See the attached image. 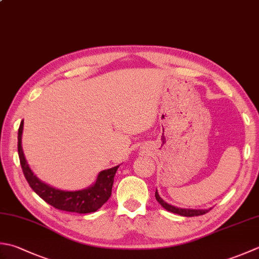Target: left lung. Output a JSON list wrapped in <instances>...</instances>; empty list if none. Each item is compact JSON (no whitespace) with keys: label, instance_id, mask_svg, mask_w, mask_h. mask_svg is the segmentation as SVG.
<instances>
[{"label":"left lung","instance_id":"obj_1","mask_svg":"<svg viewBox=\"0 0 259 259\" xmlns=\"http://www.w3.org/2000/svg\"><path fill=\"white\" fill-rule=\"evenodd\" d=\"M155 196H156V200L159 202V204L163 206L165 210L169 211V212H173V213H176V214H180L182 217H197V215H202V214L207 213V212L211 210V207H210V209H183V207H177V206H174V205H171V204H168V203H167V202H165L159 196L157 190H156Z\"/></svg>","mask_w":259,"mask_h":259}]
</instances>
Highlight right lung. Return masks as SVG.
Instances as JSON below:
<instances>
[{
  "label": "right lung",
  "instance_id": "right-lung-1",
  "mask_svg": "<svg viewBox=\"0 0 259 259\" xmlns=\"http://www.w3.org/2000/svg\"><path fill=\"white\" fill-rule=\"evenodd\" d=\"M23 121L18 131V153L25 180L30 187L48 204L62 211L76 213H91L102 206L111 196L114 175L119 166L100 171L93 185L78 191H64L46 184L30 168L22 149Z\"/></svg>",
  "mask_w": 259,
  "mask_h": 259
}]
</instances>
